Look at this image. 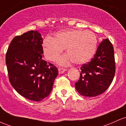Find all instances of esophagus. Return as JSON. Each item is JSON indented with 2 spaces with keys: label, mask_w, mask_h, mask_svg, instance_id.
<instances>
[{
  "label": "esophagus",
  "mask_w": 126,
  "mask_h": 126,
  "mask_svg": "<svg viewBox=\"0 0 126 126\" xmlns=\"http://www.w3.org/2000/svg\"><path fill=\"white\" fill-rule=\"evenodd\" d=\"M65 71H67V69L63 68H58V72L59 74H63Z\"/></svg>",
  "instance_id": "34e87169"
}]
</instances>
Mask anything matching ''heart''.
<instances>
[{
  "label": "heart",
  "mask_w": 126,
  "mask_h": 126,
  "mask_svg": "<svg viewBox=\"0 0 126 126\" xmlns=\"http://www.w3.org/2000/svg\"><path fill=\"white\" fill-rule=\"evenodd\" d=\"M97 45V37L94 32L80 30H68L56 32L54 39L46 37L42 43L45 58L54 61L66 48L68 53L59 58L58 63L65 66L74 61L83 64L94 56Z\"/></svg>",
  "instance_id": "1"
}]
</instances>
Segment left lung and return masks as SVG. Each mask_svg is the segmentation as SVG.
Here are the masks:
<instances>
[{
	"mask_svg": "<svg viewBox=\"0 0 126 126\" xmlns=\"http://www.w3.org/2000/svg\"><path fill=\"white\" fill-rule=\"evenodd\" d=\"M80 76L75 83L77 92L82 96L94 97L108 88L115 71V58L112 43L103 39L91 61L80 68Z\"/></svg>",
	"mask_w": 126,
	"mask_h": 126,
	"instance_id": "8db88e82",
	"label": "left lung"
}]
</instances>
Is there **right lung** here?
I'll return each mask as SVG.
<instances>
[{
	"label": "right lung",
	"mask_w": 126,
	"mask_h": 126,
	"mask_svg": "<svg viewBox=\"0 0 126 126\" xmlns=\"http://www.w3.org/2000/svg\"><path fill=\"white\" fill-rule=\"evenodd\" d=\"M43 38L32 30L14 38L6 54V64L11 85L21 96L39 102L48 96L58 68L43 59Z\"/></svg>",
	"instance_id": "add662e5"
}]
</instances>
